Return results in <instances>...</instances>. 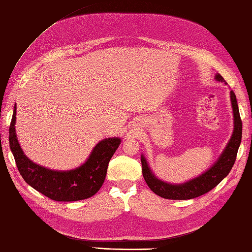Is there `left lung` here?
<instances>
[{
    "instance_id": "left-lung-1",
    "label": "left lung",
    "mask_w": 252,
    "mask_h": 252,
    "mask_svg": "<svg viewBox=\"0 0 252 252\" xmlns=\"http://www.w3.org/2000/svg\"><path fill=\"white\" fill-rule=\"evenodd\" d=\"M215 79L225 83V79L222 78L220 74H216ZM230 98L231 104H232L234 118L233 133L231 135V139L228 142L226 148L223 149V152L220 156V158L203 174L187 182L179 183V185H172V183H167L158 179L153 174L152 169L149 168L144 156H141L143 177H144L149 189L155 194L163 197V198L175 200L196 198V197L206 194L214 189L230 173L235 162L237 151H239L241 144L243 128L239 106H237L236 96L233 91H230Z\"/></svg>"
}]
</instances>
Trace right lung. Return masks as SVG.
<instances>
[{
	"mask_svg": "<svg viewBox=\"0 0 252 252\" xmlns=\"http://www.w3.org/2000/svg\"><path fill=\"white\" fill-rule=\"evenodd\" d=\"M16 115L15 105L9 126V146L26 183L56 201L83 200L99 191L106 178L109 161L121 144L120 138H108L98 142L88 160L77 168L53 171L36 164L24 155L16 134Z\"/></svg>",
	"mask_w": 252,
	"mask_h": 252,
	"instance_id": "1",
	"label": "right lung"
}]
</instances>
